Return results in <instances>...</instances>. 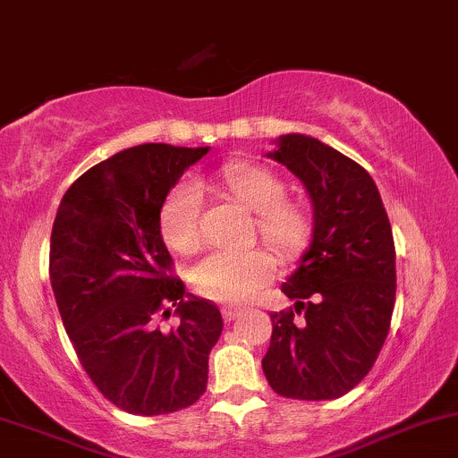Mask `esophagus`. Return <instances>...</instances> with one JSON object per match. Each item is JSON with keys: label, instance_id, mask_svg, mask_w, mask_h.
<instances>
[{"label": "esophagus", "instance_id": "obj_1", "mask_svg": "<svg viewBox=\"0 0 458 458\" xmlns=\"http://www.w3.org/2000/svg\"><path fill=\"white\" fill-rule=\"evenodd\" d=\"M221 313H224L225 321H233L243 315V309H241V306H224V309H221Z\"/></svg>", "mask_w": 458, "mask_h": 458}]
</instances>
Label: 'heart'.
I'll use <instances>...</instances> for the list:
<instances>
[{
	"instance_id": "heart-1",
	"label": "heart",
	"mask_w": 458,
	"mask_h": 458,
	"mask_svg": "<svg viewBox=\"0 0 458 458\" xmlns=\"http://www.w3.org/2000/svg\"><path fill=\"white\" fill-rule=\"evenodd\" d=\"M215 184L225 198L254 210V230L284 263L295 260L313 241V217L300 202L284 198L280 175L252 160H230L215 172ZM202 193L189 180L169 189L160 206L158 225L174 252L191 256L204 245ZM274 254L263 248L243 252H213L195 265V291L215 302L241 304L252 300L276 278Z\"/></svg>"
}]
</instances>
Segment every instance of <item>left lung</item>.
<instances>
[{
  "instance_id": "8db88e82",
  "label": "left lung",
  "mask_w": 458,
  "mask_h": 458,
  "mask_svg": "<svg viewBox=\"0 0 458 458\" xmlns=\"http://www.w3.org/2000/svg\"><path fill=\"white\" fill-rule=\"evenodd\" d=\"M313 202V243L271 313L267 383L293 400H335L374 368L395 304V245L376 182L359 163L304 134L269 154Z\"/></svg>"
}]
</instances>
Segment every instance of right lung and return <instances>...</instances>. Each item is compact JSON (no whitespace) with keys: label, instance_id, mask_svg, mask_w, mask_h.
<instances>
[{"label":"right lung","instance_id":"right-lung-1","mask_svg":"<svg viewBox=\"0 0 458 458\" xmlns=\"http://www.w3.org/2000/svg\"><path fill=\"white\" fill-rule=\"evenodd\" d=\"M206 152L123 149L80 175L54 219L49 280L64 330L90 383L134 415L195 404L224 330L217 304L184 295L158 225L165 195ZM172 305L181 324L163 331Z\"/></svg>","mask_w":458,"mask_h":458}]
</instances>
